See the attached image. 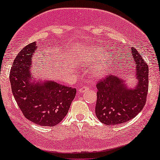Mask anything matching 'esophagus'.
I'll return each mask as SVG.
<instances>
[{
	"mask_svg": "<svg viewBox=\"0 0 160 160\" xmlns=\"http://www.w3.org/2000/svg\"><path fill=\"white\" fill-rule=\"evenodd\" d=\"M87 90H88V87H87V86H83L82 88H81L80 89H79V92H84L85 91H86Z\"/></svg>",
	"mask_w": 160,
	"mask_h": 160,
	"instance_id": "34e87169",
	"label": "esophagus"
}]
</instances>
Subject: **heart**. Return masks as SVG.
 <instances>
[{
	"mask_svg": "<svg viewBox=\"0 0 160 160\" xmlns=\"http://www.w3.org/2000/svg\"><path fill=\"white\" fill-rule=\"evenodd\" d=\"M100 54H102L98 50H88L87 52L84 53V55L80 58V61L83 64L85 65H92L95 62V58L98 57ZM107 62L105 61L102 62L100 64L96 65L93 68L92 72L95 77L98 78H100L103 77L107 72Z\"/></svg>",
	"mask_w": 160,
	"mask_h": 160,
	"instance_id": "obj_1",
	"label": "heart"
}]
</instances>
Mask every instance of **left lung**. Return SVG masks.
<instances>
[{
	"label": "left lung",
	"mask_w": 160,
	"mask_h": 160,
	"mask_svg": "<svg viewBox=\"0 0 160 160\" xmlns=\"http://www.w3.org/2000/svg\"><path fill=\"white\" fill-rule=\"evenodd\" d=\"M121 55L126 59L125 61L133 60L135 65L133 76L137 82L130 88L127 80L116 75H109L98 82L95 114L98 120L107 125L123 124L135 118L143 109L148 95V64L134 48ZM120 66L123 67L122 63Z\"/></svg>",
	"instance_id": "1"
}]
</instances>
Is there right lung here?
<instances>
[{
  "label": "right lung",
  "mask_w": 160,
  "mask_h": 160,
  "mask_svg": "<svg viewBox=\"0 0 160 160\" xmlns=\"http://www.w3.org/2000/svg\"><path fill=\"white\" fill-rule=\"evenodd\" d=\"M36 45V42L27 45L15 58L10 72L12 92L28 120L38 125L53 127L66 116L76 89L33 77L30 68L33 67Z\"/></svg>",
  "instance_id": "right-lung-1"
}]
</instances>
